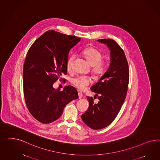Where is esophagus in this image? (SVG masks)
I'll use <instances>...</instances> for the list:
<instances>
[{"label": "esophagus", "instance_id": "obj_1", "mask_svg": "<svg viewBox=\"0 0 160 160\" xmlns=\"http://www.w3.org/2000/svg\"><path fill=\"white\" fill-rule=\"evenodd\" d=\"M78 98L80 99L82 97V92H78Z\"/></svg>", "mask_w": 160, "mask_h": 160}]
</instances>
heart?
<instances>
[{"instance_id":"heart-1","label":"heart","mask_w":160,"mask_h":160,"mask_svg":"<svg viewBox=\"0 0 160 160\" xmlns=\"http://www.w3.org/2000/svg\"><path fill=\"white\" fill-rule=\"evenodd\" d=\"M82 54L88 64L92 66V73L96 77H100L105 72L106 63L102 60V56L100 52L93 48H88L82 51ZM76 58L75 54H72L68 58L67 68L70 70L72 64ZM73 84L78 89L84 90L87 86L90 85L92 80L90 78L85 76H80L74 78L72 80Z\"/></svg>"}]
</instances>
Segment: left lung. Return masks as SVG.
<instances>
[{"mask_svg": "<svg viewBox=\"0 0 160 160\" xmlns=\"http://www.w3.org/2000/svg\"><path fill=\"white\" fill-rule=\"evenodd\" d=\"M110 50V64L98 82L90 88L99 100L94 103L92 97H87L89 107L82 115V121L93 130L110 125L116 118L126 99L129 82V68L126 55L116 41L99 39Z\"/></svg>", "mask_w": 160, "mask_h": 160, "instance_id": "1", "label": "left lung"}]
</instances>
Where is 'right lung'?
Masks as SVG:
<instances>
[{
  "instance_id": "1",
  "label": "right lung",
  "mask_w": 160,
  "mask_h": 160,
  "mask_svg": "<svg viewBox=\"0 0 160 160\" xmlns=\"http://www.w3.org/2000/svg\"><path fill=\"white\" fill-rule=\"evenodd\" d=\"M81 39L48 30L30 48L23 67V92L26 104L38 121L48 124L58 120L68 102L78 98L72 86L62 91L53 87L67 74L68 53Z\"/></svg>"
}]
</instances>
